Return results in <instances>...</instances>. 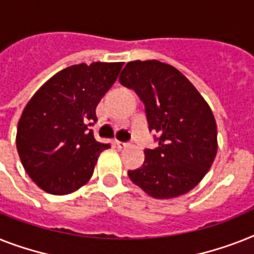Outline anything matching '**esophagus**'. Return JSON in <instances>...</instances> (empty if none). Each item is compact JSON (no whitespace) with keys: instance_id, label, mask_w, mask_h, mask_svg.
<instances>
[{"instance_id":"34e87169","label":"esophagus","mask_w":254,"mask_h":254,"mask_svg":"<svg viewBox=\"0 0 254 254\" xmlns=\"http://www.w3.org/2000/svg\"><path fill=\"white\" fill-rule=\"evenodd\" d=\"M113 145L116 146L117 148H124V147H127V143H125V142H121V141H113Z\"/></svg>"}]
</instances>
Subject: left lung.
I'll use <instances>...</instances> for the list:
<instances>
[{"label": "left lung", "mask_w": 254, "mask_h": 254, "mask_svg": "<svg viewBox=\"0 0 254 254\" xmlns=\"http://www.w3.org/2000/svg\"><path fill=\"white\" fill-rule=\"evenodd\" d=\"M120 83L139 96L148 129L159 135V146L145 150L143 164L127 171L130 180L154 198H175L191 190L218 150L209 104L176 67L158 60L127 63Z\"/></svg>", "instance_id": "left-lung-1"}]
</instances>
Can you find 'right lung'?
Here are the masks:
<instances>
[{
    "label": "right lung",
    "mask_w": 254,
    "mask_h": 254,
    "mask_svg": "<svg viewBox=\"0 0 254 254\" xmlns=\"http://www.w3.org/2000/svg\"><path fill=\"white\" fill-rule=\"evenodd\" d=\"M123 63L73 65L47 80L20 116L16 150L28 176L47 193L63 195L84 185L100 152L94 138L96 106L116 82Z\"/></svg>",
    "instance_id": "right-lung-1"
}]
</instances>
